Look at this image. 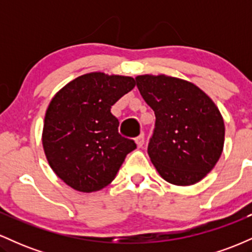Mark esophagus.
<instances>
[{"instance_id":"esophagus-1","label":"esophagus","mask_w":252,"mask_h":252,"mask_svg":"<svg viewBox=\"0 0 252 252\" xmlns=\"http://www.w3.org/2000/svg\"><path fill=\"white\" fill-rule=\"evenodd\" d=\"M135 142H136V146H137V148H141V147H142L143 143H144V135L141 134L140 136H138V137H136Z\"/></svg>"}]
</instances>
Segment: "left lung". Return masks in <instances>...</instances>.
Wrapping results in <instances>:
<instances>
[{
    "label": "left lung",
    "mask_w": 252,
    "mask_h": 252,
    "mask_svg": "<svg viewBox=\"0 0 252 252\" xmlns=\"http://www.w3.org/2000/svg\"><path fill=\"white\" fill-rule=\"evenodd\" d=\"M135 79L156 117L148 154L158 174L176 186L202 180L224 148V120L215 102L180 78L142 74Z\"/></svg>",
    "instance_id": "1"
}]
</instances>
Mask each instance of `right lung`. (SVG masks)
Here are the masks:
<instances>
[{"label": "right lung", "mask_w": 252, "mask_h": 252, "mask_svg": "<svg viewBox=\"0 0 252 252\" xmlns=\"http://www.w3.org/2000/svg\"><path fill=\"white\" fill-rule=\"evenodd\" d=\"M132 77L90 72L54 94L46 110L42 147L58 178L78 192L104 189L136 148L118 132L110 109L135 88Z\"/></svg>", "instance_id": "obj_1"}]
</instances>
